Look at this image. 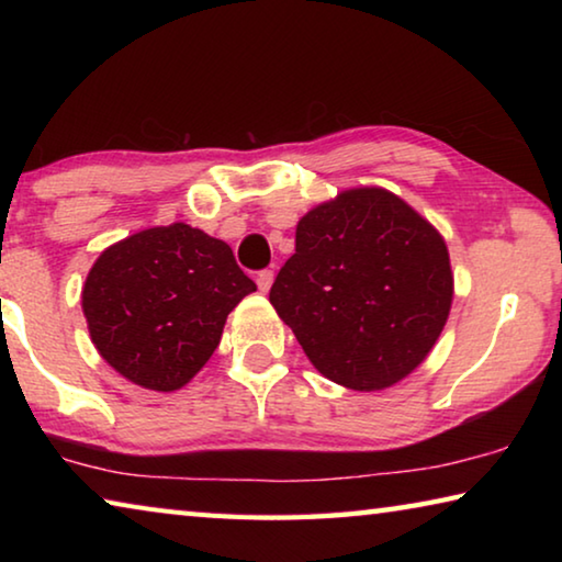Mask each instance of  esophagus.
<instances>
[{
    "label": "esophagus",
    "mask_w": 562,
    "mask_h": 562,
    "mask_svg": "<svg viewBox=\"0 0 562 562\" xmlns=\"http://www.w3.org/2000/svg\"><path fill=\"white\" fill-rule=\"evenodd\" d=\"M272 282H274V272H272V270L258 272V288H260V292H270Z\"/></svg>",
    "instance_id": "esophagus-1"
}]
</instances>
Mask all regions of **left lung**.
<instances>
[{"label": "left lung", "mask_w": 562, "mask_h": 562, "mask_svg": "<svg viewBox=\"0 0 562 562\" xmlns=\"http://www.w3.org/2000/svg\"><path fill=\"white\" fill-rule=\"evenodd\" d=\"M270 302L322 376L382 392L429 357L453 302L443 235L379 186L304 213Z\"/></svg>", "instance_id": "left-lung-1"}]
</instances>
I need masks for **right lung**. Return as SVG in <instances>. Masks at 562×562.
<instances>
[{"mask_svg":"<svg viewBox=\"0 0 562 562\" xmlns=\"http://www.w3.org/2000/svg\"><path fill=\"white\" fill-rule=\"evenodd\" d=\"M255 290L231 245L173 223L109 245L83 282L81 310L109 367L150 392H176L213 357L227 315Z\"/></svg>","mask_w":562,"mask_h":562,"instance_id":"obj_1","label":"right lung"}]
</instances>
